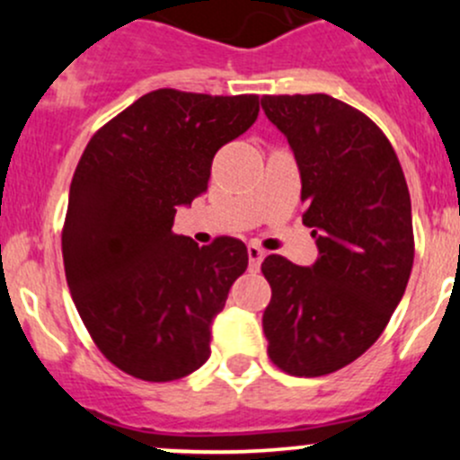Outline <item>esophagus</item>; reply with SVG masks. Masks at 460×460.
I'll return each mask as SVG.
<instances>
[{
  "mask_svg": "<svg viewBox=\"0 0 460 460\" xmlns=\"http://www.w3.org/2000/svg\"><path fill=\"white\" fill-rule=\"evenodd\" d=\"M247 253H249V269H252V271H258L260 262L264 260V252L258 247V244H249Z\"/></svg>",
  "mask_w": 460,
  "mask_h": 460,
  "instance_id": "obj_1",
  "label": "esophagus"
}]
</instances>
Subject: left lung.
Returning a JSON list of instances; mask_svg holds the SVG:
<instances>
[{"label":"left lung","instance_id":"left-lung-1","mask_svg":"<svg viewBox=\"0 0 460 460\" xmlns=\"http://www.w3.org/2000/svg\"><path fill=\"white\" fill-rule=\"evenodd\" d=\"M262 109L294 151L318 247L312 267L264 258L267 354L314 378L363 356L401 303L414 264L410 191L392 144L354 106L314 93L264 95Z\"/></svg>","mask_w":460,"mask_h":460}]
</instances>
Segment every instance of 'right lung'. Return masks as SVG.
Segmentation results:
<instances>
[{
    "mask_svg": "<svg viewBox=\"0 0 460 460\" xmlns=\"http://www.w3.org/2000/svg\"><path fill=\"white\" fill-rule=\"evenodd\" d=\"M258 95L157 88L86 144L68 193L62 253L82 323L122 372L166 383L211 354L213 318L247 269L244 243L173 234L207 191L217 148L258 118Z\"/></svg>",
    "mask_w": 460,
    "mask_h": 460,
    "instance_id": "add662e5",
    "label": "right lung"
}]
</instances>
